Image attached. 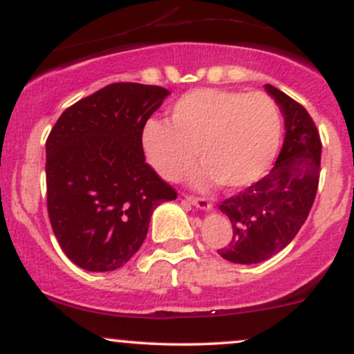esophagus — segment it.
I'll use <instances>...</instances> for the list:
<instances>
[{"instance_id": "1", "label": "esophagus", "mask_w": 354, "mask_h": 354, "mask_svg": "<svg viewBox=\"0 0 354 354\" xmlns=\"http://www.w3.org/2000/svg\"><path fill=\"white\" fill-rule=\"evenodd\" d=\"M186 201L191 203L193 206H196V208H200L203 211H209L211 208H213V205L206 200V198H196V196H191V194H186Z\"/></svg>"}]
</instances>
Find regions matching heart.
I'll return each mask as SVG.
<instances>
[{"label": "heart", "mask_w": 354, "mask_h": 354, "mask_svg": "<svg viewBox=\"0 0 354 354\" xmlns=\"http://www.w3.org/2000/svg\"><path fill=\"white\" fill-rule=\"evenodd\" d=\"M281 113L265 93L203 88L183 95L169 109V123L149 120L141 148L149 166L166 181H180L193 168L194 183H223L245 189L265 176L281 141Z\"/></svg>", "instance_id": "b5f03b06"}]
</instances>
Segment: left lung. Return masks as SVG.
Instances as JSON below:
<instances>
[{"mask_svg": "<svg viewBox=\"0 0 354 354\" xmlns=\"http://www.w3.org/2000/svg\"><path fill=\"white\" fill-rule=\"evenodd\" d=\"M284 116L283 148L270 173L219 205L230 218L233 238L218 250L221 258L256 265L293 241L315 203L319 181L321 140L301 104L265 84Z\"/></svg>", "mask_w": 354, "mask_h": 354, "instance_id": "1", "label": "left lung"}]
</instances>
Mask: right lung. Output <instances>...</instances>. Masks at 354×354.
Wrapping results in <instances>:
<instances>
[{"label": "right lung", "instance_id": "obj_1", "mask_svg": "<svg viewBox=\"0 0 354 354\" xmlns=\"http://www.w3.org/2000/svg\"><path fill=\"white\" fill-rule=\"evenodd\" d=\"M168 89L113 83L63 113L46 140L48 214L61 250L113 271L143 245L156 206L176 191L145 161L141 131Z\"/></svg>", "mask_w": 354, "mask_h": 354}]
</instances>
